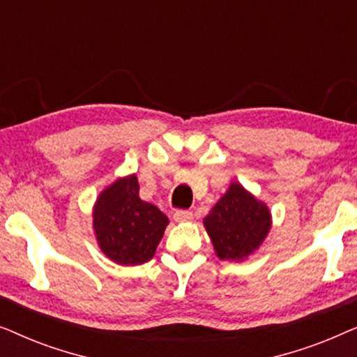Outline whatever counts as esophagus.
<instances>
[{
  "label": "esophagus",
  "instance_id": "34e87169",
  "mask_svg": "<svg viewBox=\"0 0 357 357\" xmlns=\"http://www.w3.org/2000/svg\"><path fill=\"white\" fill-rule=\"evenodd\" d=\"M193 219L192 211H175L174 213V221L175 222H188Z\"/></svg>",
  "mask_w": 357,
  "mask_h": 357
}]
</instances>
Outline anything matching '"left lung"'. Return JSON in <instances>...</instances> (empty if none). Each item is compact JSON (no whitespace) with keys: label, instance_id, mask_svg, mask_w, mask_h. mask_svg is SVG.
<instances>
[{"label":"left lung","instance_id":"obj_1","mask_svg":"<svg viewBox=\"0 0 357 357\" xmlns=\"http://www.w3.org/2000/svg\"><path fill=\"white\" fill-rule=\"evenodd\" d=\"M203 224L221 260L243 261L270 232L271 213L241 183L232 182Z\"/></svg>","mask_w":357,"mask_h":357}]
</instances>
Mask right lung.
I'll list each match as a JSON object with an SVG mask.
<instances>
[{
  "instance_id": "add662e5",
  "label": "right lung",
  "mask_w": 357,
  "mask_h": 357,
  "mask_svg": "<svg viewBox=\"0 0 357 357\" xmlns=\"http://www.w3.org/2000/svg\"><path fill=\"white\" fill-rule=\"evenodd\" d=\"M94 232L107 258L119 265H143L154 257L169 218L139 198L136 175L115 180L94 204Z\"/></svg>"
}]
</instances>
